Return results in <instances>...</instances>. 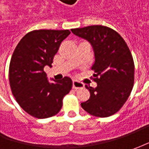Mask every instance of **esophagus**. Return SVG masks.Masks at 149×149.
I'll return each instance as SVG.
<instances>
[{"label": "esophagus", "mask_w": 149, "mask_h": 149, "mask_svg": "<svg viewBox=\"0 0 149 149\" xmlns=\"http://www.w3.org/2000/svg\"><path fill=\"white\" fill-rule=\"evenodd\" d=\"M84 84L77 81V80H74L73 81V89H83L84 88Z\"/></svg>", "instance_id": "obj_1"}]
</instances>
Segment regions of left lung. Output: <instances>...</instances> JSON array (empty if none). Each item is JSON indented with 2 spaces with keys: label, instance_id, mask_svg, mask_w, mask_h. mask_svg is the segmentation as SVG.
Wrapping results in <instances>:
<instances>
[{
  "label": "left lung",
  "instance_id": "obj_1",
  "mask_svg": "<svg viewBox=\"0 0 149 149\" xmlns=\"http://www.w3.org/2000/svg\"><path fill=\"white\" fill-rule=\"evenodd\" d=\"M71 31L89 41L95 50L92 79L97 87L85 85L90 97L81 103V107L95 117H109L123 107L133 89L134 63L132 54L122 36L109 27L90 26Z\"/></svg>",
  "mask_w": 149,
  "mask_h": 149
}]
</instances>
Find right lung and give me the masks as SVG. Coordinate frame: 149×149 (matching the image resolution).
I'll use <instances>...</instances> for the list:
<instances>
[{"label":"right lung","mask_w":149,"mask_h":149,"mask_svg":"<svg viewBox=\"0 0 149 149\" xmlns=\"http://www.w3.org/2000/svg\"><path fill=\"white\" fill-rule=\"evenodd\" d=\"M69 30H36L27 33L16 45L9 67L11 92L19 105L37 118L57 114L63 99L72 89L70 78L49 83L44 67H51L54 56Z\"/></svg>","instance_id":"obj_1"}]
</instances>
